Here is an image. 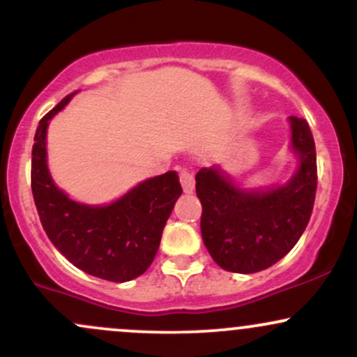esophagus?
<instances>
[{
	"label": "esophagus",
	"instance_id": "1",
	"mask_svg": "<svg viewBox=\"0 0 357 357\" xmlns=\"http://www.w3.org/2000/svg\"><path fill=\"white\" fill-rule=\"evenodd\" d=\"M179 181H181L184 192H191L195 190V174H192L191 171L183 169L181 173H179Z\"/></svg>",
	"mask_w": 357,
	"mask_h": 357
}]
</instances>
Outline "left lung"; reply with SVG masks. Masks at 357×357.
<instances>
[{
    "mask_svg": "<svg viewBox=\"0 0 357 357\" xmlns=\"http://www.w3.org/2000/svg\"><path fill=\"white\" fill-rule=\"evenodd\" d=\"M292 147L301 159L285 186L267 191L236 188L218 167L196 173L202 236L213 260L235 273H255L284 258L304 233L317 190V158L305 119L290 117Z\"/></svg>",
    "mask_w": 357,
    "mask_h": 357,
    "instance_id": "obj_1",
    "label": "left lung"
}]
</instances>
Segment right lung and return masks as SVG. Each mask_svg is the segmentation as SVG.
<instances>
[{"label": "right lung", "mask_w": 357, "mask_h": 357, "mask_svg": "<svg viewBox=\"0 0 357 357\" xmlns=\"http://www.w3.org/2000/svg\"><path fill=\"white\" fill-rule=\"evenodd\" d=\"M65 97L40 121L31 149V191L45 233L77 268L110 282L132 280L153 264L183 188L176 171L155 176L107 206L72 202L47 167L48 121L72 99Z\"/></svg>", "instance_id": "add662e5"}]
</instances>
